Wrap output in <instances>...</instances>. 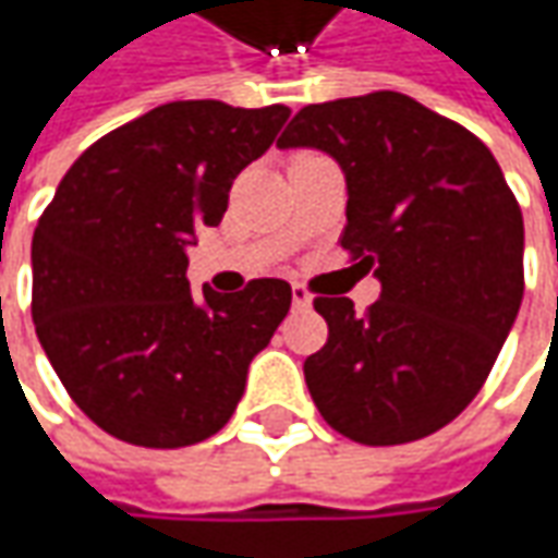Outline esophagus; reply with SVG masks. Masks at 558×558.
Masks as SVG:
<instances>
[{"mask_svg": "<svg viewBox=\"0 0 558 558\" xmlns=\"http://www.w3.org/2000/svg\"><path fill=\"white\" fill-rule=\"evenodd\" d=\"M291 304L298 307V311H307L313 304V298H311V291H307V286H301V282H294L291 286Z\"/></svg>", "mask_w": 558, "mask_h": 558, "instance_id": "34e87169", "label": "esophagus"}]
</instances>
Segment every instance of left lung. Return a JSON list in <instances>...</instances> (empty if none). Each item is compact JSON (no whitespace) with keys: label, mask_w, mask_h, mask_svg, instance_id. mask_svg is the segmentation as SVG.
Returning a JSON list of instances; mask_svg holds the SVG:
<instances>
[{"label":"left lung","mask_w":558,"mask_h":558,"mask_svg":"<svg viewBox=\"0 0 558 558\" xmlns=\"http://www.w3.org/2000/svg\"><path fill=\"white\" fill-rule=\"evenodd\" d=\"M279 145L341 163L338 245L381 282L366 313L313 298L329 326L304 360L316 410L366 447L435 435L482 391L525 291V223L500 163L462 123L391 89L307 105Z\"/></svg>","instance_id":"left-lung-1"}]
</instances>
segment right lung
I'll return each instance as SVG.
<instances>
[{
	"instance_id": "obj_1",
	"label": "right lung",
	"mask_w": 558,
	"mask_h": 558,
	"mask_svg": "<svg viewBox=\"0 0 558 558\" xmlns=\"http://www.w3.org/2000/svg\"><path fill=\"white\" fill-rule=\"evenodd\" d=\"M286 105L170 101L93 142L33 232V326L68 395L136 447H189L235 413L247 363L291 307L282 279L235 294L185 279V245L223 220Z\"/></svg>"
}]
</instances>
